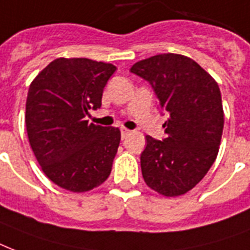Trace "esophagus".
I'll return each instance as SVG.
<instances>
[{"label": "esophagus", "mask_w": 250, "mask_h": 250, "mask_svg": "<svg viewBox=\"0 0 250 250\" xmlns=\"http://www.w3.org/2000/svg\"><path fill=\"white\" fill-rule=\"evenodd\" d=\"M131 130H129V129H126V127H121V137L123 138H126L127 135L130 134Z\"/></svg>", "instance_id": "1"}]
</instances>
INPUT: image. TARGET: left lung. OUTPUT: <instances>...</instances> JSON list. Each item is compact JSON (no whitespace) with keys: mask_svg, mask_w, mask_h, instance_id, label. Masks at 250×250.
Returning <instances> with one entry per match:
<instances>
[{"mask_svg":"<svg viewBox=\"0 0 250 250\" xmlns=\"http://www.w3.org/2000/svg\"><path fill=\"white\" fill-rule=\"evenodd\" d=\"M131 73L150 82L167 112V138L146 135L141 154L147 187L166 197H177L204 179L216 159L224 112L218 83L194 60L163 53L135 62Z\"/></svg>","mask_w":250,"mask_h":250,"instance_id":"8db88e82","label":"left lung"}]
</instances>
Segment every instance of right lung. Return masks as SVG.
<instances>
[{"label": "right lung", "mask_w": 250, "mask_h": 250, "mask_svg": "<svg viewBox=\"0 0 250 250\" xmlns=\"http://www.w3.org/2000/svg\"><path fill=\"white\" fill-rule=\"evenodd\" d=\"M116 71L90 59H56L31 82L26 129L31 148L52 183L74 193L102 185L119 148V127L88 124L102 107L103 90Z\"/></svg>", "instance_id": "1"}]
</instances>
